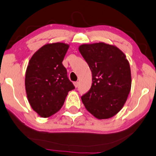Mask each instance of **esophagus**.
I'll return each mask as SVG.
<instances>
[{
  "label": "esophagus",
  "instance_id": "1",
  "mask_svg": "<svg viewBox=\"0 0 156 156\" xmlns=\"http://www.w3.org/2000/svg\"><path fill=\"white\" fill-rule=\"evenodd\" d=\"M73 85H74L75 88H77V87L79 86V83L78 82H75V83H73Z\"/></svg>",
  "mask_w": 156,
  "mask_h": 156
}]
</instances>
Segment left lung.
Listing matches in <instances>:
<instances>
[{
    "label": "left lung",
    "mask_w": 156,
    "mask_h": 156,
    "mask_svg": "<svg viewBox=\"0 0 156 156\" xmlns=\"http://www.w3.org/2000/svg\"><path fill=\"white\" fill-rule=\"evenodd\" d=\"M79 51L92 73L90 90L82 97L85 108L95 118H112L121 110L131 90L129 62L115 45L84 44Z\"/></svg>",
    "instance_id": "8db88e82"
}]
</instances>
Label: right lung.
<instances>
[{
  "instance_id": "add662e5",
  "label": "right lung",
  "mask_w": 156,
  "mask_h": 156,
  "mask_svg": "<svg viewBox=\"0 0 156 156\" xmlns=\"http://www.w3.org/2000/svg\"><path fill=\"white\" fill-rule=\"evenodd\" d=\"M69 44H44L33 55L25 73V89L30 105L41 118L58 112L68 91L74 89L62 61Z\"/></svg>"
}]
</instances>
